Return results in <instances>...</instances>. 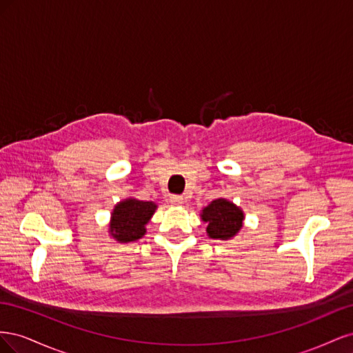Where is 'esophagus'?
<instances>
[{
  "label": "esophagus",
  "mask_w": 353,
  "mask_h": 353,
  "mask_svg": "<svg viewBox=\"0 0 353 353\" xmlns=\"http://www.w3.org/2000/svg\"><path fill=\"white\" fill-rule=\"evenodd\" d=\"M169 201H170V205L181 206V205H184V197L183 196H170Z\"/></svg>",
  "instance_id": "34e87169"
}]
</instances>
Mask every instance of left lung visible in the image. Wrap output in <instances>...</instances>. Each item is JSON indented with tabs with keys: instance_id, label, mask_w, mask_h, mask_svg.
Masks as SVG:
<instances>
[{
	"instance_id": "left-lung-1",
	"label": "left lung",
	"mask_w": 353,
	"mask_h": 353,
	"mask_svg": "<svg viewBox=\"0 0 353 353\" xmlns=\"http://www.w3.org/2000/svg\"><path fill=\"white\" fill-rule=\"evenodd\" d=\"M201 221L208 223L206 234L213 240H231L237 236L243 228L244 212L236 203L228 199L212 200L206 208L200 212Z\"/></svg>"
}]
</instances>
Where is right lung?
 Returning <instances> with one entry per match:
<instances>
[{
    "instance_id": "right-lung-1",
    "label": "right lung",
    "mask_w": 353,
    "mask_h": 353,
    "mask_svg": "<svg viewBox=\"0 0 353 353\" xmlns=\"http://www.w3.org/2000/svg\"><path fill=\"white\" fill-rule=\"evenodd\" d=\"M157 205L154 201L128 197L117 201L109 222V236L117 243H134L145 236V225L152 219Z\"/></svg>"
}]
</instances>
